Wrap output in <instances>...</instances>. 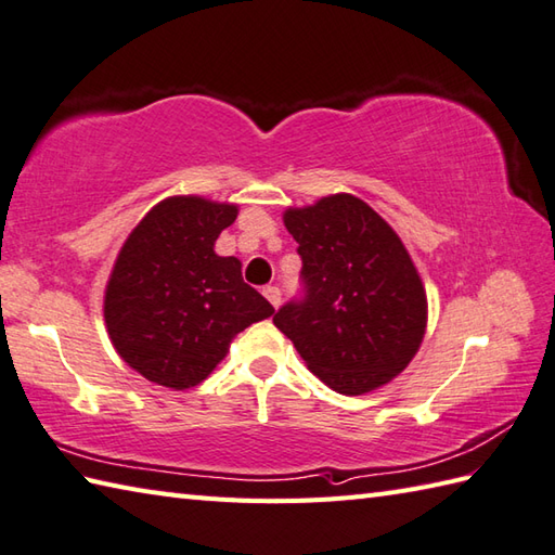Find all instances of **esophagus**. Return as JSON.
Returning a JSON list of instances; mask_svg holds the SVG:
<instances>
[{
    "label": "esophagus",
    "instance_id": "34e87169",
    "mask_svg": "<svg viewBox=\"0 0 555 555\" xmlns=\"http://www.w3.org/2000/svg\"><path fill=\"white\" fill-rule=\"evenodd\" d=\"M262 293H264V298H267L271 305H274V308H279V305H281V291H279L276 286H267Z\"/></svg>",
    "mask_w": 555,
    "mask_h": 555
}]
</instances>
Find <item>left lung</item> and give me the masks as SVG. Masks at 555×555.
Masks as SVG:
<instances>
[{"mask_svg": "<svg viewBox=\"0 0 555 555\" xmlns=\"http://www.w3.org/2000/svg\"><path fill=\"white\" fill-rule=\"evenodd\" d=\"M305 298L274 314L312 374L344 396L393 382L427 332V291L398 233L350 193L284 211Z\"/></svg>", "mask_w": 555, "mask_h": 555, "instance_id": "1", "label": "left lung"}]
</instances>
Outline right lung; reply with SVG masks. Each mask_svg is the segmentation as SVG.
<instances>
[{
    "label": "right lung",
    "mask_w": 555,
    "mask_h": 555,
    "mask_svg": "<svg viewBox=\"0 0 555 555\" xmlns=\"http://www.w3.org/2000/svg\"><path fill=\"white\" fill-rule=\"evenodd\" d=\"M238 205L171 195L124 241L104 288V324L119 358L147 382L185 391L215 372L243 328L274 314L247 286L238 257L215 243Z\"/></svg>",
    "instance_id": "1"
}]
</instances>
